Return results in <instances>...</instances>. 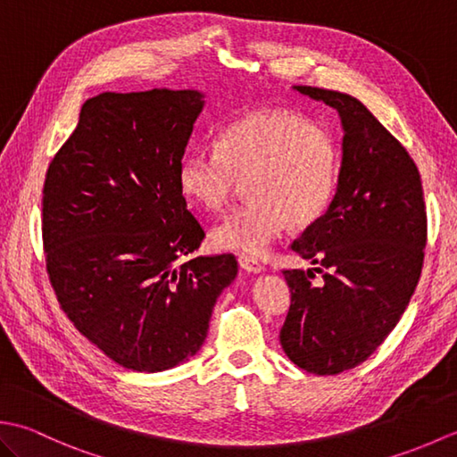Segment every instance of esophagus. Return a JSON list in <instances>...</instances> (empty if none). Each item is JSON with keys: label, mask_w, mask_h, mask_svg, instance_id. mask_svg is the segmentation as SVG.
<instances>
[{"label": "esophagus", "mask_w": 457, "mask_h": 457, "mask_svg": "<svg viewBox=\"0 0 457 457\" xmlns=\"http://www.w3.org/2000/svg\"><path fill=\"white\" fill-rule=\"evenodd\" d=\"M237 263H239L241 270H245V273H261V270H263V265H261L257 259L247 257V255H241L237 259Z\"/></svg>", "instance_id": "1"}]
</instances>
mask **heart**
Wrapping results in <instances>:
<instances>
[{
  "label": "heart",
  "instance_id": "1",
  "mask_svg": "<svg viewBox=\"0 0 457 457\" xmlns=\"http://www.w3.org/2000/svg\"><path fill=\"white\" fill-rule=\"evenodd\" d=\"M342 153L322 125L296 112L261 110L229 123L218 149L194 147L179 164V187L200 208L221 212L249 180L251 202L213 229V245L261 255L288 221L308 226L328 210Z\"/></svg>",
  "mask_w": 457,
  "mask_h": 457
}]
</instances>
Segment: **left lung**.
<instances>
[{
	"instance_id": "8db88e82",
	"label": "left lung",
	"mask_w": 457,
	"mask_h": 457,
	"mask_svg": "<svg viewBox=\"0 0 457 457\" xmlns=\"http://www.w3.org/2000/svg\"><path fill=\"white\" fill-rule=\"evenodd\" d=\"M339 113L342 167L328 210L293 251L312 269H287L290 308L280 345L316 375L363 363L393 332L419 285L426 247L420 172L403 145L349 94L295 86Z\"/></svg>"
}]
</instances>
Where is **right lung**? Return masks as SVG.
Wrapping results in <instances>:
<instances>
[{"mask_svg":"<svg viewBox=\"0 0 457 457\" xmlns=\"http://www.w3.org/2000/svg\"><path fill=\"white\" fill-rule=\"evenodd\" d=\"M198 90L104 92L82 105L43 188L46 273L79 332L141 373L196 355L234 255L194 257L200 221L179 187Z\"/></svg>","mask_w":457,"mask_h":457,"instance_id":"1","label":"right lung"}]
</instances>
